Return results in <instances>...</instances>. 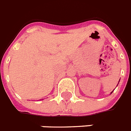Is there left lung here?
Returning <instances> with one entry per match:
<instances>
[{"mask_svg": "<svg viewBox=\"0 0 131 131\" xmlns=\"http://www.w3.org/2000/svg\"><path fill=\"white\" fill-rule=\"evenodd\" d=\"M119 82H120V80H119ZM114 92V91H112V92H111V94H112V92Z\"/></svg>", "mask_w": 131, "mask_h": 131, "instance_id": "obj_1", "label": "left lung"}]
</instances>
